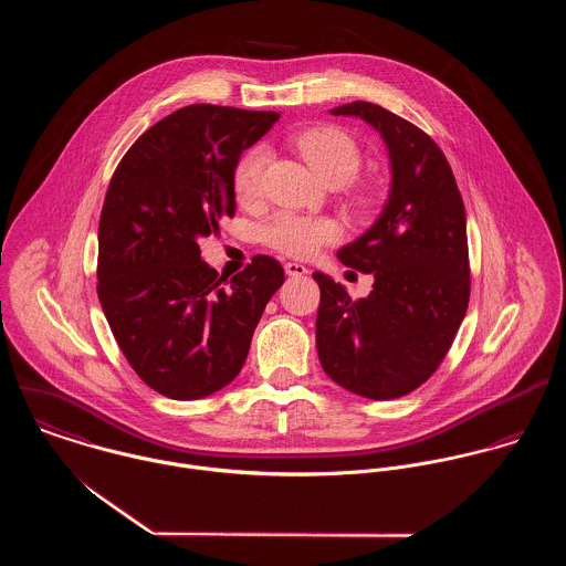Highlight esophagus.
Wrapping results in <instances>:
<instances>
[{
  "instance_id": "obj_1",
  "label": "esophagus",
  "mask_w": 566,
  "mask_h": 566,
  "mask_svg": "<svg viewBox=\"0 0 566 566\" xmlns=\"http://www.w3.org/2000/svg\"><path fill=\"white\" fill-rule=\"evenodd\" d=\"M285 272H287L290 276H303V274H307V265L296 263V261H287V263H285Z\"/></svg>"
}]
</instances>
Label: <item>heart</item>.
<instances>
[{
    "instance_id": "1",
    "label": "heart",
    "mask_w": 566,
    "mask_h": 566,
    "mask_svg": "<svg viewBox=\"0 0 566 566\" xmlns=\"http://www.w3.org/2000/svg\"><path fill=\"white\" fill-rule=\"evenodd\" d=\"M296 150L307 165L323 178L324 182H346L350 180L359 165L361 150L357 142L337 126H316L303 130L296 137ZM268 165V153L261 146L250 148L235 167L233 187L235 196L243 205L261 198L263 171ZM342 238V227L331 218L298 216L292 211L274 213L261 227V240L276 252L290 256H312L326 243Z\"/></svg>"
}]
</instances>
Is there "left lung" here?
Segmentation results:
<instances>
[{"label": "left lung", "mask_w": 566, "mask_h": 566, "mask_svg": "<svg viewBox=\"0 0 566 566\" xmlns=\"http://www.w3.org/2000/svg\"><path fill=\"white\" fill-rule=\"evenodd\" d=\"M331 113L361 117L379 130L392 189L373 229L337 252L344 265L375 276L373 292L353 301L331 276L314 272L318 357L348 392L399 399L438 370L467 316V211L451 165L424 130L370 102Z\"/></svg>", "instance_id": "8db88e82"}]
</instances>
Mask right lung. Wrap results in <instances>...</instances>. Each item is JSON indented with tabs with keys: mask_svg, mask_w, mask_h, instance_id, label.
I'll return each instance as SVG.
<instances>
[{
	"mask_svg": "<svg viewBox=\"0 0 566 566\" xmlns=\"http://www.w3.org/2000/svg\"><path fill=\"white\" fill-rule=\"evenodd\" d=\"M276 119L274 111L185 106L146 130L108 182L97 298L133 370L167 399L229 386L285 281L276 259L256 254L224 283L198 245L235 213V167Z\"/></svg>",
	"mask_w": 566,
	"mask_h": 566,
	"instance_id": "1",
	"label": "right lung"
}]
</instances>
